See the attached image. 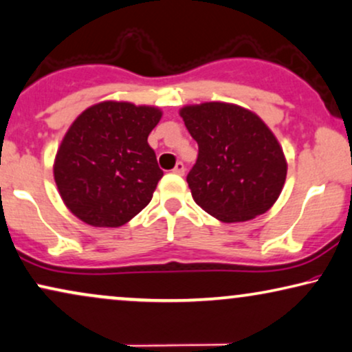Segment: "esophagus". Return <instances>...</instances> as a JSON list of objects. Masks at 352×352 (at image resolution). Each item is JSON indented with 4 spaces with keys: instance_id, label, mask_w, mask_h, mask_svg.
<instances>
[{
    "instance_id": "1",
    "label": "esophagus",
    "mask_w": 352,
    "mask_h": 352,
    "mask_svg": "<svg viewBox=\"0 0 352 352\" xmlns=\"http://www.w3.org/2000/svg\"><path fill=\"white\" fill-rule=\"evenodd\" d=\"M184 171H186V166H184V163H182V162H177L176 166L173 168V173H175V175L182 176V175H184Z\"/></svg>"
}]
</instances>
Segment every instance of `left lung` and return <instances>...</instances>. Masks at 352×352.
I'll return each instance as SVG.
<instances>
[{
  "label": "left lung",
  "mask_w": 352,
  "mask_h": 352,
  "mask_svg": "<svg viewBox=\"0 0 352 352\" xmlns=\"http://www.w3.org/2000/svg\"><path fill=\"white\" fill-rule=\"evenodd\" d=\"M199 145L187 175L195 204L225 223L265 213L286 179V160L276 137L249 109L230 103H202L181 109Z\"/></svg>",
  "instance_id": "obj_1"
}]
</instances>
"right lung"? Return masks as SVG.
<instances>
[{
  "mask_svg": "<svg viewBox=\"0 0 352 352\" xmlns=\"http://www.w3.org/2000/svg\"><path fill=\"white\" fill-rule=\"evenodd\" d=\"M162 111L103 102L72 122L54 162V181L67 208L92 226L116 228L152 200L163 171L147 137Z\"/></svg>",
  "mask_w": 352,
  "mask_h": 352,
  "instance_id": "right-lung-1",
  "label": "right lung"
}]
</instances>
